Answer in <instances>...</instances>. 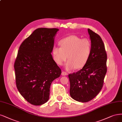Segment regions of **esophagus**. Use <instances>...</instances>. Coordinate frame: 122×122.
Returning a JSON list of instances; mask_svg holds the SVG:
<instances>
[{
	"instance_id": "34e87169",
	"label": "esophagus",
	"mask_w": 122,
	"mask_h": 122,
	"mask_svg": "<svg viewBox=\"0 0 122 122\" xmlns=\"http://www.w3.org/2000/svg\"><path fill=\"white\" fill-rule=\"evenodd\" d=\"M61 75L62 76H66V75H68V73H67L66 72H65V71H62Z\"/></svg>"
}]
</instances>
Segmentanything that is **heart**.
<instances>
[{"instance_id":"b5f03b06","label":"heart","mask_w":122,"mask_h":122,"mask_svg":"<svg viewBox=\"0 0 122 122\" xmlns=\"http://www.w3.org/2000/svg\"><path fill=\"white\" fill-rule=\"evenodd\" d=\"M60 44L61 47L54 46L52 49L53 57L56 64L62 65L68 57L69 61L66 64L67 70L81 69L86 65L92 50L90 39H81L77 36L71 35L62 39Z\"/></svg>"}]
</instances>
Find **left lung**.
Instances as JSON below:
<instances>
[{
	"mask_svg": "<svg viewBox=\"0 0 122 122\" xmlns=\"http://www.w3.org/2000/svg\"><path fill=\"white\" fill-rule=\"evenodd\" d=\"M88 32L92 43L89 60L81 70L69 75L70 96L81 102L90 101L99 93L107 71V55L101 37L89 29Z\"/></svg>",
	"mask_w": 122,
	"mask_h": 122,
	"instance_id": "obj_1",
	"label": "left lung"
}]
</instances>
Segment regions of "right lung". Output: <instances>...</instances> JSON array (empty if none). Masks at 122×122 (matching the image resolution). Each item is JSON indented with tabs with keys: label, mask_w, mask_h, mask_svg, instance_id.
<instances>
[{
	"label": "right lung",
	"mask_w": 122,
	"mask_h": 122,
	"mask_svg": "<svg viewBox=\"0 0 122 122\" xmlns=\"http://www.w3.org/2000/svg\"><path fill=\"white\" fill-rule=\"evenodd\" d=\"M58 31L56 28L37 29L19 48L14 65L16 87L34 106L48 101L51 84L61 73L51 54Z\"/></svg>",
	"instance_id": "add662e5"
}]
</instances>
